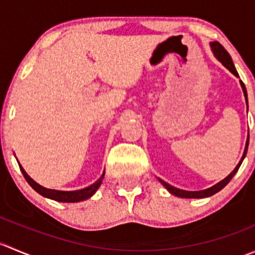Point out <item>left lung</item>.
Masks as SVG:
<instances>
[{
	"instance_id": "left-lung-1",
	"label": "left lung",
	"mask_w": 255,
	"mask_h": 255,
	"mask_svg": "<svg viewBox=\"0 0 255 255\" xmlns=\"http://www.w3.org/2000/svg\"><path fill=\"white\" fill-rule=\"evenodd\" d=\"M211 48H212L213 54H215V55H216V58H217L218 60H220L221 63H222L223 65H225L226 68H227L228 70L231 71V73H233L236 76H238L237 70H236V68H235V64H233L232 58H231V55H230V54H228V51L226 50V49L223 48L222 45H221L218 42H212V43H211ZM241 85H242V89H243L244 96H246V101H247V104H248V100H247L246 86H244V84L242 81H241ZM248 144H249V137H248V140H247V145H246V149H244L243 156H242V159H241V161H239V163H238V165L235 168V170H233L232 173H231L227 177H226V179H223L222 181H220V182H218V184H216L215 186L210 187V189L202 190V191H185V190H180V189H176V187L171 186V185H169L168 182L163 181V180H160V182L164 185V186L166 187V189L169 190V191L171 192V194L175 195V196H179V197H184V199H202V197H208V196H211V195H215L216 192H218V191H220V190H222L223 187H225L226 185H227L228 182L231 181V179H232V177L235 176V174L238 171L239 166H241L242 161H243L244 156H246V154H247Z\"/></svg>"
}]
</instances>
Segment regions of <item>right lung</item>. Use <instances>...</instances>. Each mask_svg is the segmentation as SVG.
<instances>
[{
    "label": "right lung",
    "instance_id": "obj_1",
    "mask_svg": "<svg viewBox=\"0 0 255 255\" xmlns=\"http://www.w3.org/2000/svg\"><path fill=\"white\" fill-rule=\"evenodd\" d=\"M20 170H22V174L24 175L25 180H27L28 184L38 192L42 196L49 197V199H53L55 201H60V202H78V201H82V200H86L89 197H91L92 195L95 194L97 189L100 187L101 185L102 179H104L105 173L102 174V176L97 180L95 184H92L91 186L86 187V189H82V190H78V191H58V190H50V189H45V187L40 186L39 184L34 181V180L30 179L29 176L27 175V173L24 171V169L19 165Z\"/></svg>",
    "mask_w": 255,
    "mask_h": 255
}]
</instances>
